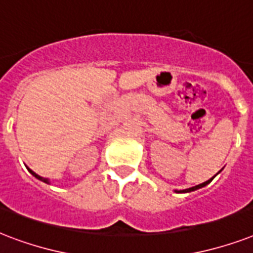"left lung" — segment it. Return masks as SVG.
<instances>
[{"instance_id":"obj_1","label":"left lung","mask_w":253,"mask_h":253,"mask_svg":"<svg viewBox=\"0 0 253 253\" xmlns=\"http://www.w3.org/2000/svg\"><path fill=\"white\" fill-rule=\"evenodd\" d=\"M220 171H222V170H220ZM220 171H219V173H220ZM214 177H215V175H214ZM214 177L211 178V179H209V181L203 182V183H201V185H197V186H194V187H190V189L175 190V193H191V191H195V190H198V189H202V187H205L206 185H209V183H210V182L214 179Z\"/></svg>"}]
</instances>
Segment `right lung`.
Instances as JSON below:
<instances>
[{"label":"right lung","instance_id":"obj_1","mask_svg":"<svg viewBox=\"0 0 253 253\" xmlns=\"http://www.w3.org/2000/svg\"><path fill=\"white\" fill-rule=\"evenodd\" d=\"M27 170H29V171H30V173L33 174V175H34L35 178H37V179H39V181L44 182V183H48V185H50V183H51V182H50V179H48V178H43V177H41V175H38V174H37V173H34V171H33V170L29 169V168H27Z\"/></svg>","mask_w":253,"mask_h":253}]
</instances>
